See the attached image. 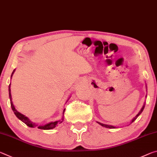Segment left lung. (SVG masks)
<instances>
[{"instance_id": "obj_1", "label": "left lung", "mask_w": 157, "mask_h": 157, "mask_svg": "<svg viewBox=\"0 0 157 157\" xmlns=\"http://www.w3.org/2000/svg\"><path fill=\"white\" fill-rule=\"evenodd\" d=\"M144 107H145V105H144V106H143V108H142V109H141V110H140V112L138 113L137 114V115H136V117H134V119L132 120V122H133V121H134V120H135L136 119V117L138 116V115H139L141 113H142V111H143V109H144ZM98 123H99V124L100 125H101V126H103V127H104L111 128V129H113V128H115V127H113V126H110V125H108V124H102V123H100V122H98Z\"/></svg>"}]
</instances>
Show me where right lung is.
<instances>
[{
  "label": "right lung",
  "instance_id": "1",
  "mask_svg": "<svg viewBox=\"0 0 157 157\" xmlns=\"http://www.w3.org/2000/svg\"><path fill=\"white\" fill-rule=\"evenodd\" d=\"M14 70L13 71V72H12L11 77L12 76V74H14ZM10 91H11V90H10V86H9V96H10V104H11L12 109V110H13L14 113L15 114V115H16V116L18 118H19L20 120H21L23 122L25 123V124H26L27 126H28V127H33V128L37 127L38 129H44V130L52 129H53V128H55L56 126H58L59 124H60V123L63 122V120H64L63 119V118H62L61 120H58V121L50 122V123H48V124H45V125H44V126H38L37 124H35V123L32 122L29 119H28L27 117H25V115H24L21 114V113H20L19 112H18L17 110L15 109V108H14V105H13V103H12V96H11V92H10ZM65 110H64V112H65ZM64 112H63V114H64Z\"/></svg>",
  "mask_w": 157,
  "mask_h": 157
}]
</instances>
